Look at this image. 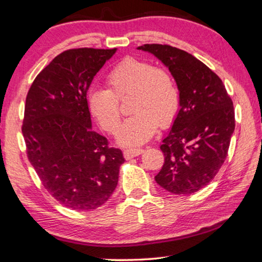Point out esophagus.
I'll list each match as a JSON object with an SVG mask.
<instances>
[{"label": "esophagus", "instance_id": "esophagus-1", "mask_svg": "<svg viewBox=\"0 0 262 262\" xmlns=\"http://www.w3.org/2000/svg\"><path fill=\"white\" fill-rule=\"evenodd\" d=\"M143 152V148H127V150L124 151V157H125V159H131L134 157L142 155Z\"/></svg>", "mask_w": 262, "mask_h": 262}]
</instances>
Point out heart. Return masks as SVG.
Listing matches in <instances>:
<instances>
[{"instance_id": "heart-1", "label": "heart", "mask_w": 262, "mask_h": 262, "mask_svg": "<svg viewBox=\"0 0 262 262\" xmlns=\"http://www.w3.org/2000/svg\"><path fill=\"white\" fill-rule=\"evenodd\" d=\"M106 89L88 92V107L104 130L115 134L120 125L119 100L132 97L130 112L117 142L127 147L139 146L156 134L157 127H167L179 110V91L166 70L137 58H126L107 75Z\"/></svg>"}]
</instances>
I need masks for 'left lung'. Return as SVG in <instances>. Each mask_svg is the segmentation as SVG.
<instances>
[{
  "label": "left lung",
  "mask_w": 262,
  "mask_h": 262,
  "mask_svg": "<svg viewBox=\"0 0 262 262\" xmlns=\"http://www.w3.org/2000/svg\"><path fill=\"white\" fill-rule=\"evenodd\" d=\"M162 62L179 91V110L164 137L165 162L157 184L173 194H192L211 183L227 157L234 108L218 76L188 52L162 44L137 48Z\"/></svg>",
  "instance_id": "left-lung-1"
}]
</instances>
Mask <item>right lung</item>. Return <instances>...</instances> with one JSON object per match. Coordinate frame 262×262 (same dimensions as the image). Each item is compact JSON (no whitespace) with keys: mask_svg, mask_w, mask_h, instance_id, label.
Listing matches in <instances>:
<instances>
[{"mask_svg":"<svg viewBox=\"0 0 262 262\" xmlns=\"http://www.w3.org/2000/svg\"><path fill=\"white\" fill-rule=\"evenodd\" d=\"M117 49H71L39 72L27 95L22 134L29 162L64 206L92 211L118 184L122 151L92 130L86 94Z\"/></svg>","mask_w":262,"mask_h":262,"instance_id":"1","label":"right lung"}]
</instances>
